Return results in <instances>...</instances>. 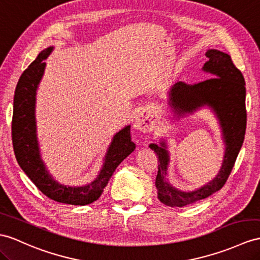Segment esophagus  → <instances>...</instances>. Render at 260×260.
<instances>
[{"instance_id":"34e87169","label":"esophagus","mask_w":260,"mask_h":260,"mask_svg":"<svg viewBox=\"0 0 260 260\" xmlns=\"http://www.w3.org/2000/svg\"><path fill=\"white\" fill-rule=\"evenodd\" d=\"M156 121V115L152 110H145L141 113H139L136 118L135 126L139 131L143 134H148L154 129Z\"/></svg>"}]
</instances>
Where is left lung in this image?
I'll list each match as a JSON object with an SVG mask.
<instances>
[{
	"instance_id": "obj_1",
	"label": "left lung",
	"mask_w": 260,
	"mask_h": 260,
	"mask_svg": "<svg viewBox=\"0 0 260 260\" xmlns=\"http://www.w3.org/2000/svg\"><path fill=\"white\" fill-rule=\"evenodd\" d=\"M205 55L208 60L202 71L210 74L212 78L195 85L176 82L168 91V105L172 110L174 121L203 108L214 113L224 143L223 163L212 181L193 191H183L171 184L168 178L170 151L167 139L162 138L160 144L151 143L149 148L155 152L159 159V171L155 179L157 199L171 207H183L219 191L229 179L245 139L247 115L243 75L233 64L229 54L208 49Z\"/></svg>"
}]
</instances>
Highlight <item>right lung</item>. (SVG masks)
<instances>
[{
	"mask_svg": "<svg viewBox=\"0 0 260 260\" xmlns=\"http://www.w3.org/2000/svg\"><path fill=\"white\" fill-rule=\"evenodd\" d=\"M54 50L49 46L36 57L17 82L12 119V140L16 160L30 181L50 200L72 205H87L97 201L117 167L136 149L130 124L112 137L97 176L84 185H66L53 178L44 163L36 128V93L45 72V59Z\"/></svg>",
	"mask_w": 260,
	"mask_h": 260,
	"instance_id": "1",
	"label": "right lung"
}]
</instances>
